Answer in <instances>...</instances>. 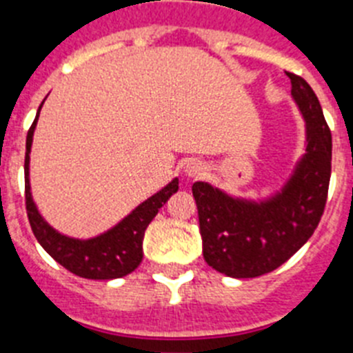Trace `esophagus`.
Instances as JSON below:
<instances>
[{"instance_id": "34e87169", "label": "esophagus", "mask_w": 353, "mask_h": 353, "mask_svg": "<svg viewBox=\"0 0 353 353\" xmlns=\"http://www.w3.org/2000/svg\"><path fill=\"white\" fill-rule=\"evenodd\" d=\"M183 171H185V176H189V179H199V176H203L207 170H205V166L201 164V162L191 161V162H187Z\"/></svg>"}]
</instances>
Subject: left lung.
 <instances>
[{
    "mask_svg": "<svg viewBox=\"0 0 353 353\" xmlns=\"http://www.w3.org/2000/svg\"><path fill=\"white\" fill-rule=\"evenodd\" d=\"M305 121V154L279 192L267 199L233 198L207 182L192 183L203 258L224 276L245 279L281 267L310 240L327 203L332 136L313 88L288 74Z\"/></svg>",
    "mask_w": 353,
    "mask_h": 353,
    "instance_id": "1",
    "label": "left lung"
}]
</instances>
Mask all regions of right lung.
<instances>
[{
  "mask_svg": "<svg viewBox=\"0 0 353 353\" xmlns=\"http://www.w3.org/2000/svg\"><path fill=\"white\" fill-rule=\"evenodd\" d=\"M42 104H40L33 125L28 130L26 157H24L26 210L33 235L37 236L40 245L49 252V256L54 258L58 263L63 265L65 269L76 276L84 277V279H117V277L127 276L138 269V265L141 263L145 230L157 215L159 208L166 203L171 194L179 191V179L171 180L164 189L145 199L117 226L101 235L86 240L61 235L40 215L31 196L30 152Z\"/></svg>",
  "mask_w": 353,
  "mask_h": 353,
  "instance_id": "obj_1",
  "label": "right lung"
}]
</instances>
